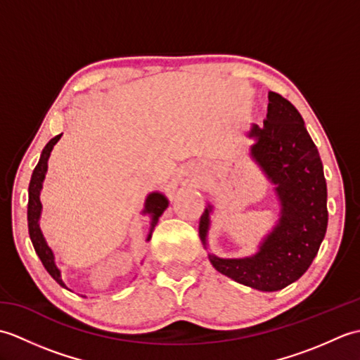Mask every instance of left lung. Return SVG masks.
<instances>
[{
    "instance_id": "8db88e82",
    "label": "left lung",
    "mask_w": 360,
    "mask_h": 360,
    "mask_svg": "<svg viewBox=\"0 0 360 360\" xmlns=\"http://www.w3.org/2000/svg\"><path fill=\"white\" fill-rule=\"evenodd\" d=\"M263 127L252 125V159L275 186L280 218L259 243L255 255L219 258L210 263L229 278L264 292L280 290L298 280L316 258L328 227L326 181L322 159L295 106L269 93ZM212 205L200 219V238L207 248Z\"/></svg>"
}]
</instances>
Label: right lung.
I'll return each mask as SVG.
<instances>
[{
	"instance_id": "1",
	"label": "right lung",
	"mask_w": 360,
	"mask_h": 360,
	"mask_svg": "<svg viewBox=\"0 0 360 360\" xmlns=\"http://www.w3.org/2000/svg\"><path fill=\"white\" fill-rule=\"evenodd\" d=\"M62 134H58L56 137H52V139L46 143V147L41 151V156L40 160H38L37 167L34 168V173H32V178H30L29 182V202H27V227H29V236H30V241L34 244V249L37 252L38 258L41 259V263L44 266V269L49 272L51 277L56 280L60 286L66 288V285L62 280V274H60V269L56 264V259H53V252L52 249L48 246V243H46L43 232L40 229V217H41V202H40V192L43 188V181H44V176L46 172H48V159L51 156V151L53 148V145H56ZM168 207V200L165 198V195L159 193V192H153L147 196V200H145V205H143V210L142 213H148L151 217V223H150V232L147 236V241H150L151 238V233L155 231V226L158 224L159 217L162 215L164 210ZM68 289V288H66Z\"/></svg>"
}]
</instances>
